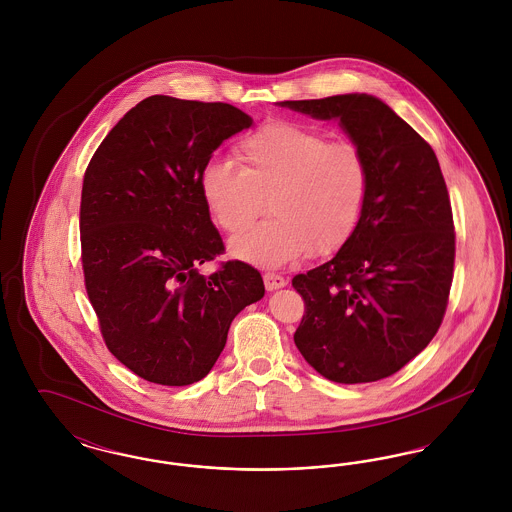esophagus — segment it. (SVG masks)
<instances>
[{"mask_svg": "<svg viewBox=\"0 0 512 512\" xmlns=\"http://www.w3.org/2000/svg\"><path fill=\"white\" fill-rule=\"evenodd\" d=\"M263 280H265V288H267L268 292H272V290H278V288H284V286L288 284V280H286L284 276H280V274H274V272H265Z\"/></svg>", "mask_w": 512, "mask_h": 512, "instance_id": "obj_1", "label": "esophagus"}]
</instances>
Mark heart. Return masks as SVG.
I'll use <instances>...</instances> for the list:
<instances>
[{
    "label": "heart",
    "mask_w": 512,
    "mask_h": 512,
    "mask_svg": "<svg viewBox=\"0 0 512 512\" xmlns=\"http://www.w3.org/2000/svg\"><path fill=\"white\" fill-rule=\"evenodd\" d=\"M238 167L211 159L199 174L215 222L238 234L265 209L274 217L240 234L230 249L259 267H284L311 247L338 251L361 224L370 194V163L355 140H330L313 126L274 121L234 147Z\"/></svg>",
    "instance_id": "obj_1"
}]
</instances>
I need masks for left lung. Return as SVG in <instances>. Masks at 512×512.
I'll return each mask as SVG.
<instances>
[{
    "mask_svg": "<svg viewBox=\"0 0 512 512\" xmlns=\"http://www.w3.org/2000/svg\"><path fill=\"white\" fill-rule=\"evenodd\" d=\"M315 119H338L370 163V194L355 234L334 259L292 286L305 301L293 341L338 384L388 378L436 336L455 265L449 192L430 144L366 94L282 101Z\"/></svg>",
    "mask_w": 512,
    "mask_h": 512,
    "instance_id": "left-lung-1",
    "label": "left lung"
}]
</instances>
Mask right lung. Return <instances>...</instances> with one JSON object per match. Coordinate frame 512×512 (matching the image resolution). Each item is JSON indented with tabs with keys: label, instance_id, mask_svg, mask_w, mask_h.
Here are the masks:
<instances>
[{
	"label": "right lung",
	"instance_id": "add662e5",
	"mask_svg": "<svg viewBox=\"0 0 512 512\" xmlns=\"http://www.w3.org/2000/svg\"><path fill=\"white\" fill-rule=\"evenodd\" d=\"M251 117L230 103L151 96L96 149L82 184L88 299L107 349L147 382L188 386L217 363L234 317L265 295L257 268L226 261L201 194L211 153Z\"/></svg>",
	"mask_w": 512,
	"mask_h": 512
}]
</instances>
